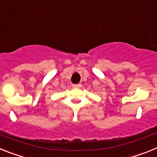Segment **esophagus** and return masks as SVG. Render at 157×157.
Returning a JSON list of instances; mask_svg holds the SVG:
<instances>
[{
    "label": "esophagus",
    "instance_id": "34e87169",
    "mask_svg": "<svg viewBox=\"0 0 157 157\" xmlns=\"http://www.w3.org/2000/svg\"><path fill=\"white\" fill-rule=\"evenodd\" d=\"M72 86H73L74 87H79L81 85H80V84H73Z\"/></svg>",
    "mask_w": 157,
    "mask_h": 157
}]
</instances>
